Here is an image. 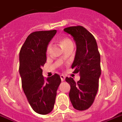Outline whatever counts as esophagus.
Returning <instances> with one entry per match:
<instances>
[{"label": "esophagus", "mask_w": 122, "mask_h": 122, "mask_svg": "<svg viewBox=\"0 0 122 122\" xmlns=\"http://www.w3.org/2000/svg\"><path fill=\"white\" fill-rule=\"evenodd\" d=\"M60 77H61V79L62 81H64L65 79V76H64V75H61L60 76Z\"/></svg>", "instance_id": "obj_1"}]
</instances>
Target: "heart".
<instances>
[{"label":"heart","mask_w":122,"mask_h":122,"mask_svg":"<svg viewBox=\"0 0 122 122\" xmlns=\"http://www.w3.org/2000/svg\"><path fill=\"white\" fill-rule=\"evenodd\" d=\"M59 43L62 46L63 49H65V48H66L67 46H70V45H73V43L71 41V40L70 38H67V37H63L61 38L59 40ZM51 50V45H49L47 46V49H46V54H49Z\"/></svg>","instance_id":"b5f03b06"}]
</instances>
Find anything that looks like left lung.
Here are the masks:
<instances>
[{
	"mask_svg": "<svg viewBox=\"0 0 122 122\" xmlns=\"http://www.w3.org/2000/svg\"><path fill=\"white\" fill-rule=\"evenodd\" d=\"M64 30L76 41L77 50L71 68L74 69L73 73H79L81 77L77 82L71 77L65 79L70 85V99L76 109L86 110L94 102L101 74L97 43L94 36L82 26L69 27Z\"/></svg>",
	"mask_w": 122,
	"mask_h": 122,
	"instance_id": "obj_1",
	"label": "left lung"
}]
</instances>
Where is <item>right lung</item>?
<instances>
[{
	"instance_id": "1",
	"label": "right lung",
	"mask_w": 122,
	"mask_h": 122,
	"mask_svg": "<svg viewBox=\"0 0 122 122\" xmlns=\"http://www.w3.org/2000/svg\"><path fill=\"white\" fill-rule=\"evenodd\" d=\"M56 32L52 30L32 32L27 36L19 54L22 88L32 109L40 115L52 111L61 82L57 73L45 79L41 68L46 61L47 46Z\"/></svg>"
}]
</instances>
